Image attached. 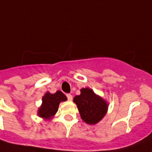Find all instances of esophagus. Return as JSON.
<instances>
[{"label": "esophagus", "instance_id": "esophagus-1", "mask_svg": "<svg viewBox=\"0 0 152 152\" xmlns=\"http://www.w3.org/2000/svg\"><path fill=\"white\" fill-rule=\"evenodd\" d=\"M66 97L68 99V100H72V96L71 94H66Z\"/></svg>", "mask_w": 152, "mask_h": 152}]
</instances>
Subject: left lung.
I'll list each match as a JSON object with an SVG mask.
<instances>
[{"instance_id": "1", "label": "left lung", "mask_w": 152, "mask_h": 152, "mask_svg": "<svg viewBox=\"0 0 152 152\" xmlns=\"http://www.w3.org/2000/svg\"><path fill=\"white\" fill-rule=\"evenodd\" d=\"M81 94L76 96L74 103L77 105L81 118L89 124H95L105 116L107 104L89 88H83Z\"/></svg>"}]
</instances>
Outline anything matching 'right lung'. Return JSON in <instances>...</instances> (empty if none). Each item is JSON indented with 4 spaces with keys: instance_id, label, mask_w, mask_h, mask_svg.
Here are the masks:
<instances>
[{
    "instance_id": "obj_1",
    "label": "right lung",
    "mask_w": 152,
    "mask_h": 152,
    "mask_svg": "<svg viewBox=\"0 0 152 152\" xmlns=\"http://www.w3.org/2000/svg\"><path fill=\"white\" fill-rule=\"evenodd\" d=\"M67 98L61 91H57L55 94L46 93L42 97V105L39 110V117L48 119L51 118L58 110L60 102L66 101Z\"/></svg>"
}]
</instances>
